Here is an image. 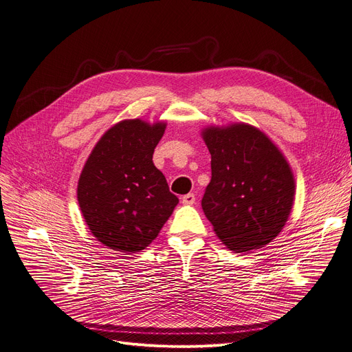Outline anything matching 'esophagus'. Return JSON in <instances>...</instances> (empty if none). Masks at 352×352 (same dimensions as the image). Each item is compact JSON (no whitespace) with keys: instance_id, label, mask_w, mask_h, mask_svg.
I'll return each mask as SVG.
<instances>
[{"instance_id":"1","label":"esophagus","mask_w":352,"mask_h":352,"mask_svg":"<svg viewBox=\"0 0 352 352\" xmlns=\"http://www.w3.org/2000/svg\"><path fill=\"white\" fill-rule=\"evenodd\" d=\"M196 201V196L193 193H188L182 197L183 204H193Z\"/></svg>"}]
</instances>
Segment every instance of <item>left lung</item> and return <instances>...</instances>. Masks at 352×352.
I'll use <instances>...</instances> for the list:
<instances>
[{"label": "left lung", "mask_w": 352, "mask_h": 352, "mask_svg": "<svg viewBox=\"0 0 352 352\" xmlns=\"http://www.w3.org/2000/svg\"><path fill=\"white\" fill-rule=\"evenodd\" d=\"M203 139L212 155V180L201 199L206 217L230 250L260 249L281 232L292 212L290 166L270 139L244 123L209 128Z\"/></svg>", "instance_id": "left-lung-1"}]
</instances>
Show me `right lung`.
I'll return each mask as SVG.
<instances>
[{
    "instance_id": "add662e5",
    "label": "right lung",
    "mask_w": 352,
    "mask_h": 352,
    "mask_svg": "<svg viewBox=\"0 0 352 352\" xmlns=\"http://www.w3.org/2000/svg\"><path fill=\"white\" fill-rule=\"evenodd\" d=\"M163 132L164 123L122 120L100 138L80 173V212L115 252L146 249L179 203L152 160Z\"/></svg>"
}]
</instances>
